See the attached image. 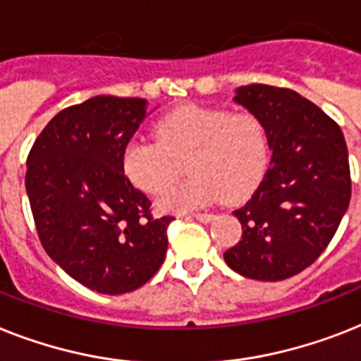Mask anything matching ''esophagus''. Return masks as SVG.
Instances as JSON below:
<instances>
[{
  "instance_id": "obj_1",
  "label": "esophagus",
  "mask_w": 361,
  "mask_h": 361,
  "mask_svg": "<svg viewBox=\"0 0 361 361\" xmlns=\"http://www.w3.org/2000/svg\"><path fill=\"white\" fill-rule=\"evenodd\" d=\"M192 219H196V221L200 222H211L215 219V215H213V213H192Z\"/></svg>"
}]
</instances>
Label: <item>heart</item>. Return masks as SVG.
Instances as JSON below:
<instances>
[{
    "label": "heart",
    "instance_id": "1",
    "mask_svg": "<svg viewBox=\"0 0 361 361\" xmlns=\"http://www.w3.org/2000/svg\"><path fill=\"white\" fill-rule=\"evenodd\" d=\"M154 139H131L122 154L126 178L148 195L164 190L186 161L190 178L159 196L161 211H187L224 196L241 200L269 166V131L252 111L185 105L157 122Z\"/></svg>",
    "mask_w": 361,
    "mask_h": 361
}]
</instances>
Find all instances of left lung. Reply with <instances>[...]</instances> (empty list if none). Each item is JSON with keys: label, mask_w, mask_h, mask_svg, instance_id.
<instances>
[{"label": "left lung", "mask_w": 361, "mask_h": 361, "mask_svg": "<svg viewBox=\"0 0 361 361\" xmlns=\"http://www.w3.org/2000/svg\"><path fill=\"white\" fill-rule=\"evenodd\" d=\"M235 102L265 122L272 159L262 183L233 211L241 241L224 262L241 276L278 282L312 265L350 202L343 131L326 113L291 89L247 85Z\"/></svg>", "instance_id": "1"}]
</instances>
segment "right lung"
<instances>
[{
	"label": "right lung",
	"mask_w": 361,
	"mask_h": 361,
	"mask_svg": "<svg viewBox=\"0 0 361 361\" xmlns=\"http://www.w3.org/2000/svg\"><path fill=\"white\" fill-rule=\"evenodd\" d=\"M148 114L142 98L94 96L49 120L27 155L29 204L48 256L104 295L145 286L165 262L166 228L122 169Z\"/></svg>",
	"instance_id": "1"
}]
</instances>
